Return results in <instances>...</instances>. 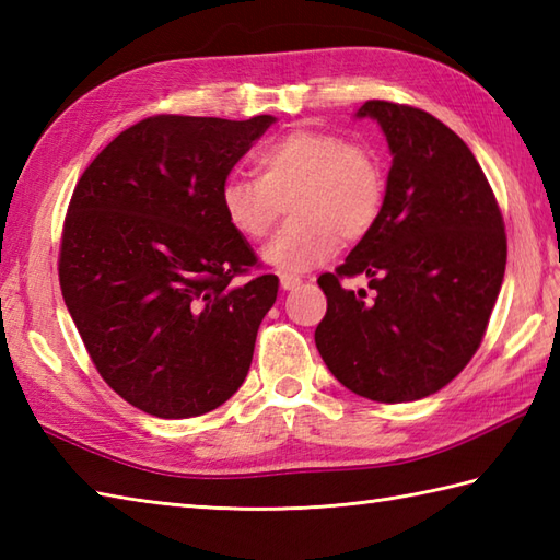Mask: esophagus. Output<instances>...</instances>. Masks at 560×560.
Here are the masks:
<instances>
[{"mask_svg": "<svg viewBox=\"0 0 560 560\" xmlns=\"http://www.w3.org/2000/svg\"><path fill=\"white\" fill-rule=\"evenodd\" d=\"M279 281H281L283 291H293V289L301 287V277H299V273H291V271H281Z\"/></svg>", "mask_w": 560, "mask_h": 560, "instance_id": "1", "label": "esophagus"}]
</instances>
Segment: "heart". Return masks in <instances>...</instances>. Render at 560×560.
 Segmentation results:
<instances>
[{"label":"heart","instance_id":"heart-1","mask_svg":"<svg viewBox=\"0 0 560 560\" xmlns=\"http://www.w3.org/2000/svg\"><path fill=\"white\" fill-rule=\"evenodd\" d=\"M255 175H231L221 209L245 241H261L289 201L291 221L265 247L267 265L303 271L329 259L341 241H361L385 205V168L377 153L335 132L295 129L261 147Z\"/></svg>","mask_w":560,"mask_h":560}]
</instances>
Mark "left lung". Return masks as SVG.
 I'll use <instances>...</instances> for the list:
<instances>
[{
    "label": "left lung",
    "mask_w": 560,
    "mask_h": 560,
    "mask_svg": "<svg viewBox=\"0 0 560 560\" xmlns=\"http://www.w3.org/2000/svg\"><path fill=\"white\" fill-rule=\"evenodd\" d=\"M355 117L383 127L392 168L373 229L317 279L327 315L315 343L355 395L413 401L443 389L481 347L505 273V223L474 153L438 117L389 101H368ZM359 272L373 300L340 287Z\"/></svg>",
    "instance_id": "obj_1"
}]
</instances>
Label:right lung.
I'll use <instances>...</instances> for the list:
<instances>
[{
  "label": "right lung",
  "instance_id": "obj_1",
  "mask_svg": "<svg viewBox=\"0 0 560 560\" xmlns=\"http://www.w3.org/2000/svg\"><path fill=\"white\" fill-rule=\"evenodd\" d=\"M249 120L153 115L117 135L74 187L59 287L93 365L159 419L231 399L253 363L273 273L221 209L233 165L267 132Z\"/></svg>",
  "mask_w": 560,
  "mask_h": 560
}]
</instances>
